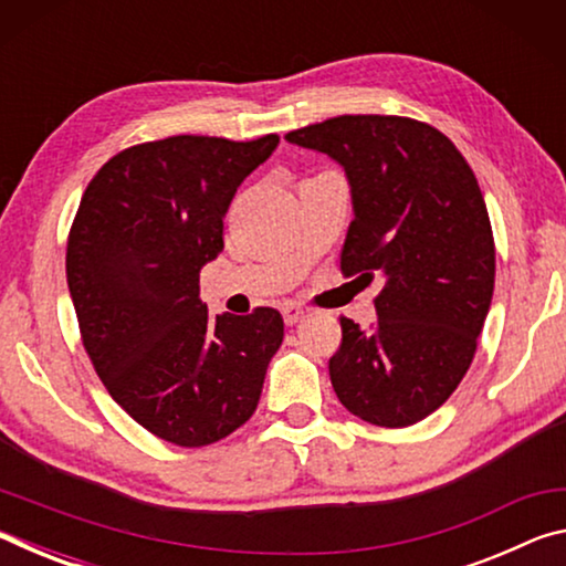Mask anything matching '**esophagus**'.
<instances>
[{"label":"esophagus","instance_id":"esophagus-1","mask_svg":"<svg viewBox=\"0 0 566 566\" xmlns=\"http://www.w3.org/2000/svg\"><path fill=\"white\" fill-rule=\"evenodd\" d=\"M282 314H284V322L286 324H296V322H302L304 319V306H300V304H294V302H286L284 306H282Z\"/></svg>","mask_w":566,"mask_h":566}]
</instances>
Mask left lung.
<instances>
[{
    "mask_svg": "<svg viewBox=\"0 0 566 566\" xmlns=\"http://www.w3.org/2000/svg\"><path fill=\"white\" fill-rule=\"evenodd\" d=\"M286 139L347 171L339 270L385 282L369 332L339 317L332 387L369 424H417L464 379L492 304L494 234L474 171L447 134L397 114H344Z\"/></svg>",
    "mask_w": 566,
    "mask_h": 566,
    "instance_id": "left-lung-1",
    "label": "left lung"
}]
</instances>
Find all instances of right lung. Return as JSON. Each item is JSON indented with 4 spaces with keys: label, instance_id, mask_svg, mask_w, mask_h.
Segmentation results:
<instances>
[{
    "label": "right lung",
    "instance_id": "add662e5",
    "mask_svg": "<svg viewBox=\"0 0 566 566\" xmlns=\"http://www.w3.org/2000/svg\"><path fill=\"white\" fill-rule=\"evenodd\" d=\"M276 134L142 142L104 161L66 237L82 347L112 399L165 442L207 447L254 415L282 314L212 317L199 270L224 249V217Z\"/></svg>",
    "mask_w": 566,
    "mask_h": 566
}]
</instances>
